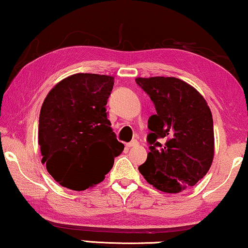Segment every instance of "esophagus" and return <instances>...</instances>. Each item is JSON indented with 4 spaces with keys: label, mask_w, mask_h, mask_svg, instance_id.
Returning <instances> with one entry per match:
<instances>
[{
    "label": "esophagus",
    "mask_w": 248,
    "mask_h": 248,
    "mask_svg": "<svg viewBox=\"0 0 248 248\" xmlns=\"http://www.w3.org/2000/svg\"><path fill=\"white\" fill-rule=\"evenodd\" d=\"M139 145V142L136 141V140H133L130 143H127L126 146L127 148H134V146H138Z\"/></svg>",
    "instance_id": "esophagus-1"
}]
</instances>
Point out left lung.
Returning a JSON list of instances; mask_svg holds the SVG:
<instances>
[{"label":"left lung","mask_w":248,"mask_h":248,"mask_svg":"<svg viewBox=\"0 0 248 248\" xmlns=\"http://www.w3.org/2000/svg\"><path fill=\"white\" fill-rule=\"evenodd\" d=\"M156 113L148 121V159L139 171L168 193L193 186L214 157V122L207 102L192 86L174 77L136 78Z\"/></svg>","instance_id":"8db88e82"}]
</instances>
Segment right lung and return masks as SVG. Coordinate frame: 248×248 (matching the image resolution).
I'll return each instance as SVG.
<instances>
[{
    "label": "right lung",
    "instance_id": "obj_1",
    "mask_svg": "<svg viewBox=\"0 0 248 248\" xmlns=\"http://www.w3.org/2000/svg\"><path fill=\"white\" fill-rule=\"evenodd\" d=\"M114 78L76 74L53 87L39 117L42 163L64 188L81 191L102 182L123 152L106 104Z\"/></svg>",
    "mask_w": 248,
    "mask_h": 248
}]
</instances>
